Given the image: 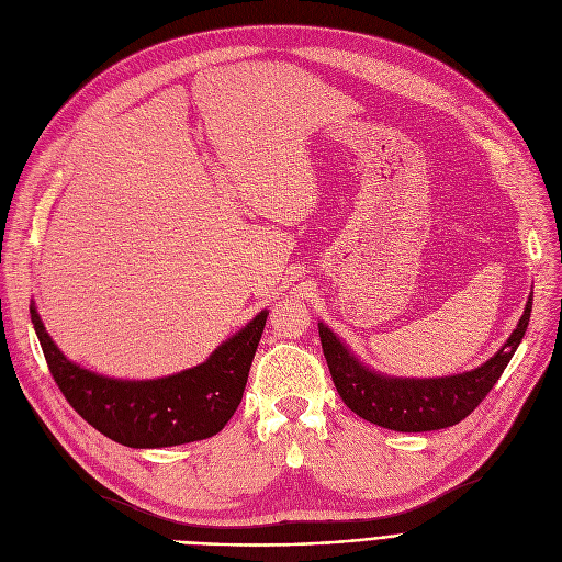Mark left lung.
Listing matches in <instances>:
<instances>
[{"instance_id": "left-lung-1", "label": "left lung", "mask_w": 562, "mask_h": 562, "mask_svg": "<svg viewBox=\"0 0 562 562\" xmlns=\"http://www.w3.org/2000/svg\"><path fill=\"white\" fill-rule=\"evenodd\" d=\"M532 308V295L526 302L517 329L501 350L480 368L462 375L439 380H400L384 378L366 368L327 329L317 325L323 352L342 403L361 418L395 432H430L464 420L494 389L519 347Z\"/></svg>"}]
</instances>
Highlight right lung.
<instances>
[{"label":"right lung","mask_w":562,"mask_h":562,"mask_svg":"<svg viewBox=\"0 0 562 562\" xmlns=\"http://www.w3.org/2000/svg\"><path fill=\"white\" fill-rule=\"evenodd\" d=\"M30 313L47 368L68 405L98 432L130 448L180 446L217 435L243 403L267 319V311H260L201 366L162 380L123 382L70 363L34 306Z\"/></svg>","instance_id":"obj_1"}]
</instances>
